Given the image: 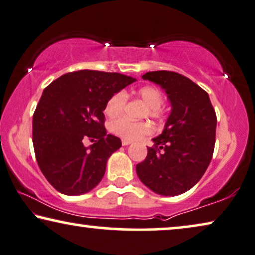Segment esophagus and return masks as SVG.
Wrapping results in <instances>:
<instances>
[{
  "label": "esophagus",
  "mask_w": 255,
  "mask_h": 255,
  "mask_svg": "<svg viewBox=\"0 0 255 255\" xmlns=\"http://www.w3.org/2000/svg\"><path fill=\"white\" fill-rule=\"evenodd\" d=\"M130 141H128V139H123V145H129L130 144Z\"/></svg>",
  "instance_id": "34e87169"
}]
</instances>
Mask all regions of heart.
Masks as SVG:
<instances>
[{
	"mask_svg": "<svg viewBox=\"0 0 255 255\" xmlns=\"http://www.w3.org/2000/svg\"><path fill=\"white\" fill-rule=\"evenodd\" d=\"M137 96L141 98L145 105L149 107V116L151 118L160 117V107L164 104V95L158 88L146 85L137 90ZM127 95L126 92L119 91L107 100L105 105V113L110 118L119 117L126 106ZM111 131L117 134L124 139L128 141H134L143 137L151 132V126L148 123H138V121H132L128 118H119L114 120L110 125Z\"/></svg>",
	"mask_w": 255,
	"mask_h": 255,
	"instance_id": "obj_1",
	"label": "heart"
}]
</instances>
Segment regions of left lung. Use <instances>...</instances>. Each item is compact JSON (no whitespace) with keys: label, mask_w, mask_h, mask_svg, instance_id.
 I'll return each instance as SVG.
<instances>
[{"label":"left lung","mask_w":255,"mask_h":255,"mask_svg":"<svg viewBox=\"0 0 255 255\" xmlns=\"http://www.w3.org/2000/svg\"><path fill=\"white\" fill-rule=\"evenodd\" d=\"M166 92L171 112L155 146L136 165L139 180L152 192L175 196L198 184L215 148L217 118L208 93L174 71H149L142 76Z\"/></svg>","instance_id":"1"}]
</instances>
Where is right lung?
Returning <instances> with one entry per match:
<instances>
[{"label": "right lung", "mask_w": 255, "mask_h": 255, "mask_svg": "<svg viewBox=\"0 0 255 255\" xmlns=\"http://www.w3.org/2000/svg\"><path fill=\"white\" fill-rule=\"evenodd\" d=\"M135 81L118 73L80 70L45 89L33 114L32 141L39 167L56 191L82 195L99 184L107 160L121 146L119 137L106 134L105 105ZM84 137L96 141L85 147Z\"/></svg>", "instance_id": "obj_1"}]
</instances>
